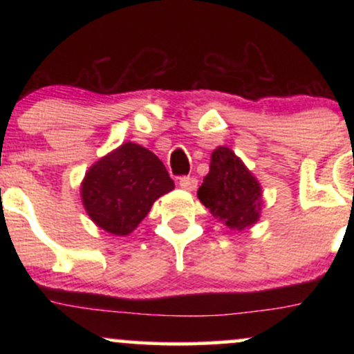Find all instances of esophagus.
<instances>
[{
	"instance_id": "34e87169",
	"label": "esophagus",
	"mask_w": 354,
	"mask_h": 354,
	"mask_svg": "<svg viewBox=\"0 0 354 354\" xmlns=\"http://www.w3.org/2000/svg\"><path fill=\"white\" fill-rule=\"evenodd\" d=\"M180 186L186 191H194L198 186V180L196 178H191V176H183V178H180Z\"/></svg>"
}]
</instances>
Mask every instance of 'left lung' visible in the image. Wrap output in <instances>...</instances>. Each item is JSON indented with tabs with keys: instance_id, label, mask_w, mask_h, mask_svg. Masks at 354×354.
Returning <instances> with one entry per match:
<instances>
[{
	"instance_id": "left-lung-1",
	"label": "left lung",
	"mask_w": 354,
	"mask_h": 354,
	"mask_svg": "<svg viewBox=\"0 0 354 354\" xmlns=\"http://www.w3.org/2000/svg\"><path fill=\"white\" fill-rule=\"evenodd\" d=\"M198 198L214 218L236 231L253 226L263 206L258 180L228 146H218L211 154L209 173L198 189Z\"/></svg>"
}]
</instances>
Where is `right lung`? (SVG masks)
I'll list each match as a JSON object with an SVG mask.
<instances>
[{
  "instance_id": "obj_1",
  "label": "right lung",
  "mask_w": 354,
  "mask_h": 354,
  "mask_svg": "<svg viewBox=\"0 0 354 354\" xmlns=\"http://www.w3.org/2000/svg\"><path fill=\"white\" fill-rule=\"evenodd\" d=\"M173 188L160 158L128 141L88 169L81 183V201L96 226L126 236L146 218L153 203Z\"/></svg>"
}]
</instances>
